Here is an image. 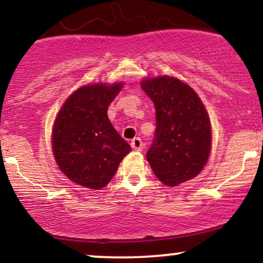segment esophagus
Listing matches in <instances>:
<instances>
[{
    "instance_id": "esophagus-1",
    "label": "esophagus",
    "mask_w": 263,
    "mask_h": 263,
    "mask_svg": "<svg viewBox=\"0 0 263 263\" xmlns=\"http://www.w3.org/2000/svg\"><path fill=\"white\" fill-rule=\"evenodd\" d=\"M131 147L132 149L135 151H142L143 149V143H142L141 138H134V140L131 141Z\"/></svg>"
}]
</instances>
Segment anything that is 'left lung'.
<instances>
[{
	"label": "left lung",
	"instance_id": "left-lung-1",
	"mask_svg": "<svg viewBox=\"0 0 263 263\" xmlns=\"http://www.w3.org/2000/svg\"><path fill=\"white\" fill-rule=\"evenodd\" d=\"M143 91L156 107V134L147 152L153 173L167 186L197 177L209 159L211 125L198 93L177 78H146Z\"/></svg>",
	"mask_w": 263,
	"mask_h": 263
}]
</instances>
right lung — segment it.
Returning <instances> with one entry per match:
<instances>
[{"mask_svg":"<svg viewBox=\"0 0 263 263\" xmlns=\"http://www.w3.org/2000/svg\"><path fill=\"white\" fill-rule=\"evenodd\" d=\"M122 86V83L81 86L66 99L55 117L54 158L63 174L84 188H104L131 151L107 117L108 105Z\"/></svg>","mask_w":263,"mask_h":263,"instance_id":"right-lung-1","label":"right lung"}]
</instances>
